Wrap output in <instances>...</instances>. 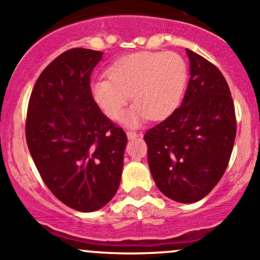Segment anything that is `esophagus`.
<instances>
[{
    "instance_id": "1",
    "label": "esophagus",
    "mask_w": 260,
    "mask_h": 260,
    "mask_svg": "<svg viewBox=\"0 0 260 260\" xmlns=\"http://www.w3.org/2000/svg\"><path fill=\"white\" fill-rule=\"evenodd\" d=\"M137 133L135 132V131H127V137L129 138V140H133V138L137 137Z\"/></svg>"
}]
</instances>
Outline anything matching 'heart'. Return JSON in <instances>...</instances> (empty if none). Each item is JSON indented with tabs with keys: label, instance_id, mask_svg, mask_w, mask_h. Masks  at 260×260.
<instances>
[{
	"label": "heart",
	"instance_id": "1",
	"mask_svg": "<svg viewBox=\"0 0 260 260\" xmlns=\"http://www.w3.org/2000/svg\"><path fill=\"white\" fill-rule=\"evenodd\" d=\"M109 79L91 83L96 106L113 120L122 118L132 94L135 106L127 114L128 124L146 118L162 119L179 107L187 84L185 59L174 51H140L127 55L109 67Z\"/></svg>",
	"mask_w": 260,
	"mask_h": 260
}]
</instances>
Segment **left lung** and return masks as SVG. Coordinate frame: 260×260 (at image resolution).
Masks as SVG:
<instances>
[{
	"label": "left lung",
	"instance_id": "1",
	"mask_svg": "<svg viewBox=\"0 0 260 260\" xmlns=\"http://www.w3.org/2000/svg\"><path fill=\"white\" fill-rule=\"evenodd\" d=\"M190 80L181 107L145 135L154 183L183 204L205 198L224 175L237 135L229 85L212 62L192 50Z\"/></svg>",
	"mask_w": 260,
	"mask_h": 260
}]
</instances>
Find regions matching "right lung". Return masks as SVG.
I'll list each match as a JSON object with an SVG mask.
<instances>
[{
  "label": "right lung",
  "mask_w": 260,
  "mask_h": 260,
  "mask_svg": "<svg viewBox=\"0 0 260 260\" xmlns=\"http://www.w3.org/2000/svg\"><path fill=\"white\" fill-rule=\"evenodd\" d=\"M103 52L60 54L36 80L27 107L28 151L45 185L78 211L103 208L119 187L125 132L94 102L90 75Z\"/></svg>",
  "instance_id": "1"
}]
</instances>
